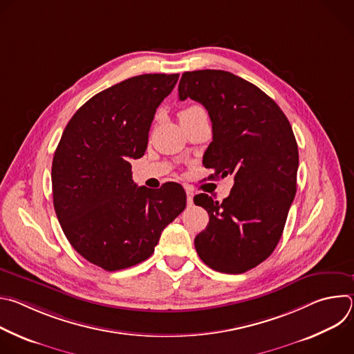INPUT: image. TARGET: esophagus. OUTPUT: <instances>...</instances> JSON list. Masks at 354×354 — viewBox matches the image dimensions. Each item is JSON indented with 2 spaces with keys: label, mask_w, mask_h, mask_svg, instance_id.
I'll return each mask as SVG.
<instances>
[{
  "label": "esophagus",
  "mask_w": 354,
  "mask_h": 354,
  "mask_svg": "<svg viewBox=\"0 0 354 354\" xmlns=\"http://www.w3.org/2000/svg\"><path fill=\"white\" fill-rule=\"evenodd\" d=\"M193 190L190 187H186V200H187V205L192 206L193 205Z\"/></svg>",
  "instance_id": "34e87169"
}]
</instances>
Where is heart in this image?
<instances>
[{
	"instance_id": "heart-1",
	"label": "heart",
	"mask_w": 354,
	"mask_h": 354,
	"mask_svg": "<svg viewBox=\"0 0 354 354\" xmlns=\"http://www.w3.org/2000/svg\"><path fill=\"white\" fill-rule=\"evenodd\" d=\"M196 109H200V106H190V108H187V109L182 111V112H180V115H182V113H186V112H190V111H196ZM180 115H179V116H180Z\"/></svg>"
}]
</instances>
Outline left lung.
Masks as SVG:
<instances>
[{
    "label": "left lung",
    "instance_id": "left-lung-1",
    "mask_svg": "<svg viewBox=\"0 0 354 354\" xmlns=\"http://www.w3.org/2000/svg\"><path fill=\"white\" fill-rule=\"evenodd\" d=\"M178 91L209 112L213 141L203 165L214 169L212 178L234 176L223 203L205 193L193 198L210 217L194 238L197 255L221 273L248 272L272 255L297 192L291 124L270 96L228 71H187Z\"/></svg>",
    "mask_w": 354,
    "mask_h": 354
}]
</instances>
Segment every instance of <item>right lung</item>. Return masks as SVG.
<instances>
[{"instance_id":"right-lung-1","label":"right lung","mask_w":354,"mask_h":354,"mask_svg":"<svg viewBox=\"0 0 354 354\" xmlns=\"http://www.w3.org/2000/svg\"><path fill=\"white\" fill-rule=\"evenodd\" d=\"M179 74H142L92 96L71 118L52 165L53 205L71 246L108 272L153 255L162 230L186 207L168 182L137 187L130 160L141 158L157 108Z\"/></svg>"}]
</instances>
